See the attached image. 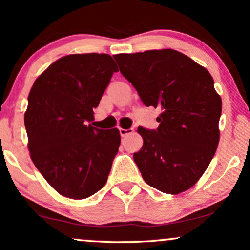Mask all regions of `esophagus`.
<instances>
[{"label": "esophagus", "mask_w": 250, "mask_h": 250, "mask_svg": "<svg viewBox=\"0 0 250 250\" xmlns=\"http://www.w3.org/2000/svg\"><path fill=\"white\" fill-rule=\"evenodd\" d=\"M134 133V129H123V128H120V135H121L122 137L127 136L129 134H133Z\"/></svg>", "instance_id": "34e87169"}]
</instances>
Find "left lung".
I'll use <instances>...</instances> for the list:
<instances>
[{
  "instance_id": "1",
  "label": "left lung",
  "mask_w": 250,
  "mask_h": 250,
  "mask_svg": "<svg viewBox=\"0 0 250 250\" xmlns=\"http://www.w3.org/2000/svg\"><path fill=\"white\" fill-rule=\"evenodd\" d=\"M114 59L147 107L161 109L156 130L139 127L141 150L134 161L143 180L166 194L191 188L220 141L222 101L205 67L173 49L117 54Z\"/></svg>"
}]
</instances>
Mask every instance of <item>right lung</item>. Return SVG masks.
<instances>
[{"label": "right lung", "mask_w": 250, "mask_h": 250, "mask_svg": "<svg viewBox=\"0 0 250 250\" xmlns=\"http://www.w3.org/2000/svg\"><path fill=\"white\" fill-rule=\"evenodd\" d=\"M117 67L108 54H71L34 82L24 125L35 167L62 196L83 200L105 185L121 136L87 125Z\"/></svg>", "instance_id": "add662e5"}]
</instances>
